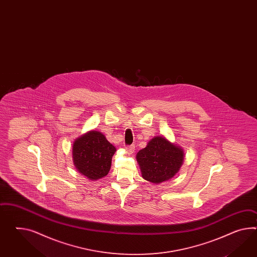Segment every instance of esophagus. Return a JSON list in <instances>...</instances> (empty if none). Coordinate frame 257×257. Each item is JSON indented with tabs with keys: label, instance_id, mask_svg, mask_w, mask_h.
<instances>
[{
	"label": "esophagus",
	"instance_id": "34e87169",
	"mask_svg": "<svg viewBox=\"0 0 257 257\" xmlns=\"http://www.w3.org/2000/svg\"><path fill=\"white\" fill-rule=\"evenodd\" d=\"M125 150H126V152L128 153H134V151H135V146L134 145H128V146L125 147Z\"/></svg>",
	"mask_w": 257,
	"mask_h": 257
}]
</instances>
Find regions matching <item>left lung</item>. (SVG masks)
<instances>
[{"label":"left lung","mask_w":257,"mask_h":257,"mask_svg":"<svg viewBox=\"0 0 257 257\" xmlns=\"http://www.w3.org/2000/svg\"><path fill=\"white\" fill-rule=\"evenodd\" d=\"M137 159L142 177L153 183H161L173 178L183 162V152L163 137L152 139L139 151Z\"/></svg>","instance_id":"left-lung-1"}]
</instances>
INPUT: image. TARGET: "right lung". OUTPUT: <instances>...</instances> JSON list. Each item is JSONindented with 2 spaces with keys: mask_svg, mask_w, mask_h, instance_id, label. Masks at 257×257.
Listing matches in <instances>:
<instances>
[{
  "mask_svg": "<svg viewBox=\"0 0 257 257\" xmlns=\"http://www.w3.org/2000/svg\"><path fill=\"white\" fill-rule=\"evenodd\" d=\"M116 152L102 133L90 131L76 139L73 145V159L76 169L92 181L106 176Z\"/></svg>",
  "mask_w": 257,
  "mask_h": 257,
  "instance_id": "right-lung-1",
  "label": "right lung"
}]
</instances>
